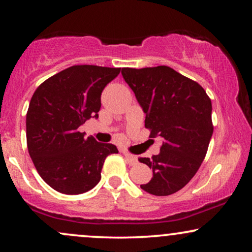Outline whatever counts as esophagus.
<instances>
[{
    "label": "esophagus",
    "instance_id": "obj_1",
    "mask_svg": "<svg viewBox=\"0 0 252 252\" xmlns=\"http://www.w3.org/2000/svg\"><path fill=\"white\" fill-rule=\"evenodd\" d=\"M123 154H124V156H125L126 160L128 161L129 165H135L137 163V157L136 156H134V155L127 153V151H123Z\"/></svg>",
    "mask_w": 252,
    "mask_h": 252
}]
</instances>
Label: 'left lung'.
<instances>
[{
  "label": "left lung",
  "instance_id": "8db88e82",
  "mask_svg": "<svg viewBox=\"0 0 252 252\" xmlns=\"http://www.w3.org/2000/svg\"><path fill=\"white\" fill-rule=\"evenodd\" d=\"M122 74L146 113L150 136H160V153L139 158L153 170V178L141 185L156 196L174 194L198 171L213 133L211 99L197 82L160 65L124 67Z\"/></svg>",
  "mask_w": 252,
  "mask_h": 252
}]
</instances>
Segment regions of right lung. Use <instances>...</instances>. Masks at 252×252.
<instances>
[{
	"label": "right lung",
	"mask_w": 252,
	"mask_h": 252,
	"mask_svg": "<svg viewBox=\"0 0 252 252\" xmlns=\"http://www.w3.org/2000/svg\"><path fill=\"white\" fill-rule=\"evenodd\" d=\"M120 67L73 65L43 81L26 115L27 149L37 173L55 190L78 195L101 180L105 158L118 154L111 143L85 137L79 127L98 118L101 94Z\"/></svg>",
	"instance_id": "obj_1"
}]
</instances>
